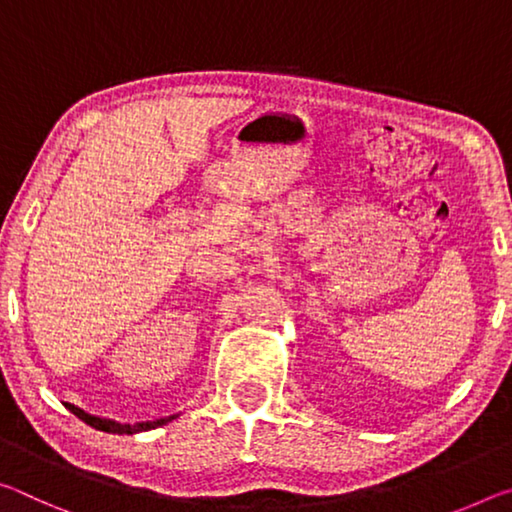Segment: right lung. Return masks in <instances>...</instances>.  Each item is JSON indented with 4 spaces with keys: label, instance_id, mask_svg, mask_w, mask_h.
I'll return each instance as SVG.
<instances>
[{
    "label": "right lung",
    "instance_id": "right-lung-1",
    "mask_svg": "<svg viewBox=\"0 0 512 512\" xmlns=\"http://www.w3.org/2000/svg\"><path fill=\"white\" fill-rule=\"evenodd\" d=\"M66 408L72 412V415L79 417L84 424L97 428V431H104V433H118V435H134V433H141V431H150V428H157V426H164L168 421H173L177 415L173 417H164V419H157V421H141V424H118V421H111V419H102V417H95V415H88L77 405L66 403Z\"/></svg>",
    "mask_w": 512,
    "mask_h": 512
}]
</instances>
